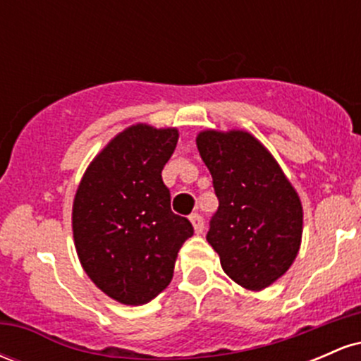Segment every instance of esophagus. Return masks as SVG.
<instances>
[{
	"label": "esophagus",
	"instance_id": "obj_1",
	"mask_svg": "<svg viewBox=\"0 0 361 361\" xmlns=\"http://www.w3.org/2000/svg\"><path fill=\"white\" fill-rule=\"evenodd\" d=\"M190 222H192L193 229H195V234H202L204 233V219L200 217L198 214H193L190 215Z\"/></svg>",
	"mask_w": 361,
	"mask_h": 361
}]
</instances>
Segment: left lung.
<instances>
[{
	"mask_svg": "<svg viewBox=\"0 0 361 361\" xmlns=\"http://www.w3.org/2000/svg\"><path fill=\"white\" fill-rule=\"evenodd\" d=\"M197 147L219 198L207 241L231 280L251 292L270 287L299 255L304 229L299 193L247 130L207 128L198 132Z\"/></svg>",
	"mask_w": 361,
	"mask_h": 361,
	"instance_id": "obj_1",
	"label": "left lung"
}]
</instances>
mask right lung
<instances>
[{"instance_id":"add662e5","label":"right lung","mask_w":361,"mask_h":361,"mask_svg":"<svg viewBox=\"0 0 361 361\" xmlns=\"http://www.w3.org/2000/svg\"><path fill=\"white\" fill-rule=\"evenodd\" d=\"M176 127L134 123L93 157L73 202V238L90 280L110 299L142 305L168 287L178 251L193 235L171 212L161 171Z\"/></svg>"}]
</instances>
